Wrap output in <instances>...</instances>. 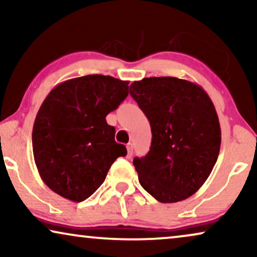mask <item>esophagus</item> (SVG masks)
Instances as JSON below:
<instances>
[{
  "label": "esophagus",
  "instance_id": "1",
  "mask_svg": "<svg viewBox=\"0 0 257 257\" xmlns=\"http://www.w3.org/2000/svg\"><path fill=\"white\" fill-rule=\"evenodd\" d=\"M126 149H127V157L128 158L132 157V154H133V145H132V143H128L127 146H126Z\"/></svg>",
  "mask_w": 257,
  "mask_h": 257
}]
</instances>
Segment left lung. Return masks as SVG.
Segmentation results:
<instances>
[{
  "label": "left lung",
  "mask_w": 257,
  "mask_h": 257,
  "mask_svg": "<svg viewBox=\"0 0 257 257\" xmlns=\"http://www.w3.org/2000/svg\"><path fill=\"white\" fill-rule=\"evenodd\" d=\"M130 94L152 131L149 153L133 159L140 185L163 203L189 198L219 157L221 128L212 99L198 84L175 77L138 80Z\"/></svg>",
  "instance_id": "1"
}]
</instances>
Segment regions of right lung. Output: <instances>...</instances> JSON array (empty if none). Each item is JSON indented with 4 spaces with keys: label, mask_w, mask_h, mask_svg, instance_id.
<instances>
[{
    "label": "right lung",
    "mask_w": 257,
    "mask_h": 257,
    "mask_svg": "<svg viewBox=\"0 0 257 257\" xmlns=\"http://www.w3.org/2000/svg\"><path fill=\"white\" fill-rule=\"evenodd\" d=\"M127 94V80L103 75L65 80L50 91L35 119L33 151L51 191L84 201L100 187L114 160L127 154L106 122Z\"/></svg>",
    "instance_id": "right-lung-1"
}]
</instances>
